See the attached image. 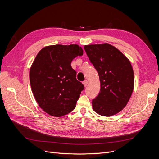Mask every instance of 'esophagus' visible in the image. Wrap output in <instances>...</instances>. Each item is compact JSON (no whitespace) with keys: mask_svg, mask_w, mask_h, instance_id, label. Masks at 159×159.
I'll return each instance as SVG.
<instances>
[{"mask_svg":"<svg viewBox=\"0 0 159 159\" xmlns=\"http://www.w3.org/2000/svg\"><path fill=\"white\" fill-rule=\"evenodd\" d=\"M88 84V80H85V81H83V84H84V85L85 86V87H86V86H87Z\"/></svg>","mask_w":159,"mask_h":159,"instance_id":"esophagus-1","label":"esophagus"}]
</instances>
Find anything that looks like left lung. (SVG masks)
<instances>
[{
  "label": "left lung",
  "instance_id": "1",
  "mask_svg": "<svg viewBox=\"0 0 159 159\" xmlns=\"http://www.w3.org/2000/svg\"><path fill=\"white\" fill-rule=\"evenodd\" d=\"M84 49L100 80V92L92 100L93 109L102 116H112L126 106L132 95L134 73L131 62L109 44L86 45Z\"/></svg>",
  "mask_w": 159,
  "mask_h": 159
}]
</instances>
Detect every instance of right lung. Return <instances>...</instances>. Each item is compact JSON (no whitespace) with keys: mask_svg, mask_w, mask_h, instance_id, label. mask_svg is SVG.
<instances>
[{"mask_svg":"<svg viewBox=\"0 0 159 159\" xmlns=\"http://www.w3.org/2000/svg\"><path fill=\"white\" fill-rule=\"evenodd\" d=\"M77 44L46 46L37 54L30 70L34 96L41 109L54 117L73 111L84 85L76 79L73 59L83 55Z\"/></svg>","mask_w":159,"mask_h":159,"instance_id":"1","label":"right lung"}]
</instances>
